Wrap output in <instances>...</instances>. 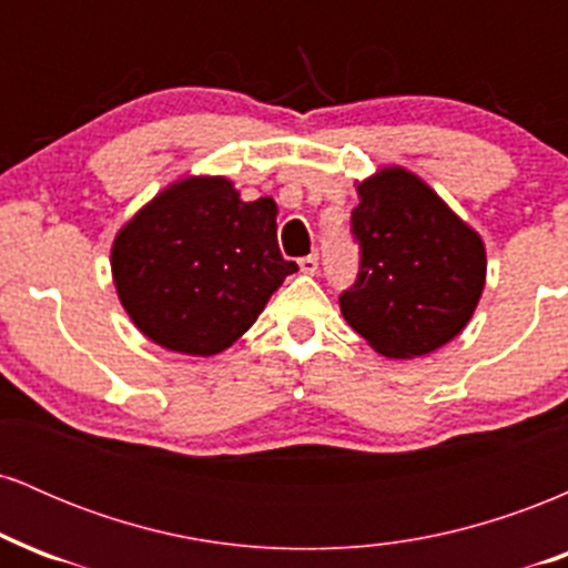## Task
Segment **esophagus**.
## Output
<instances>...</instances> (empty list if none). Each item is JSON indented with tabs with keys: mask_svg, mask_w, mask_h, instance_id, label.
<instances>
[{
	"mask_svg": "<svg viewBox=\"0 0 568 568\" xmlns=\"http://www.w3.org/2000/svg\"><path fill=\"white\" fill-rule=\"evenodd\" d=\"M298 270H302L304 275H315V272H317V256H315V253H310V256L298 258Z\"/></svg>",
	"mask_w": 568,
	"mask_h": 568,
	"instance_id": "esophagus-1",
	"label": "esophagus"
}]
</instances>
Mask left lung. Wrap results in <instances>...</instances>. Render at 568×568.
<instances>
[{
  "label": "left lung",
  "mask_w": 568,
  "mask_h": 568,
  "mask_svg": "<svg viewBox=\"0 0 568 568\" xmlns=\"http://www.w3.org/2000/svg\"><path fill=\"white\" fill-rule=\"evenodd\" d=\"M352 232L361 275L342 315L379 355H429L470 323L486 285V245L433 186L400 165L357 184Z\"/></svg>",
  "instance_id": "8db88e82"
}]
</instances>
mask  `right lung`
Masks as SVG:
<instances>
[{
	"label": "right lung",
	"mask_w": 568,
	"mask_h": 568,
	"mask_svg": "<svg viewBox=\"0 0 568 568\" xmlns=\"http://www.w3.org/2000/svg\"><path fill=\"white\" fill-rule=\"evenodd\" d=\"M298 266L277 245V202L240 200L224 175H184L112 243L120 304L162 349L211 357L256 323Z\"/></svg>",
	"instance_id": "add662e5"
}]
</instances>
